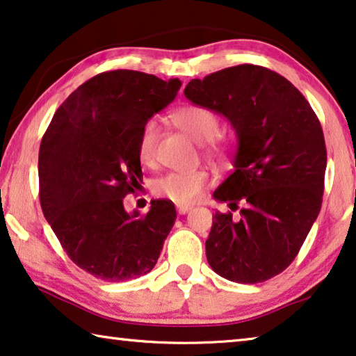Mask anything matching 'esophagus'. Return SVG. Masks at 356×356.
Here are the masks:
<instances>
[{
    "instance_id": "obj_1",
    "label": "esophagus",
    "mask_w": 356,
    "mask_h": 356,
    "mask_svg": "<svg viewBox=\"0 0 356 356\" xmlns=\"http://www.w3.org/2000/svg\"><path fill=\"white\" fill-rule=\"evenodd\" d=\"M188 211H191V206L188 204H177V212L180 216H184V213H187Z\"/></svg>"
}]
</instances>
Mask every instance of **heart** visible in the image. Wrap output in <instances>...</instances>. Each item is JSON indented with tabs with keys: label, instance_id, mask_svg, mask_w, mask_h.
<instances>
[{
	"label": "heart",
	"instance_id": "b5f03b06",
	"mask_svg": "<svg viewBox=\"0 0 356 356\" xmlns=\"http://www.w3.org/2000/svg\"><path fill=\"white\" fill-rule=\"evenodd\" d=\"M172 120L188 136L198 143H204L209 155L218 158L225 155V145L216 139L220 133V120L216 112L202 106L187 104L174 112ZM158 138L160 125L155 118H152L140 129L138 140V158L144 166H152L155 163ZM207 184L209 174L206 169L172 171L155 180L154 191L161 198H168L177 204H191L200 198Z\"/></svg>",
	"mask_w": 356,
	"mask_h": 356
}]
</instances>
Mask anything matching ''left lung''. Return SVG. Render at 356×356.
<instances>
[{
  "instance_id": "left-lung-1",
  "label": "left lung",
  "mask_w": 356,
  "mask_h": 356,
  "mask_svg": "<svg viewBox=\"0 0 356 356\" xmlns=\"http://www.w3.org/2000/svg\"><path fill=\"white\" fill-rule=\"evenodd\" d=\"M196 106L227 117L238 136L234 169L213 191L241 217L216 212L206 257L218 275L259 284L296 258L321 207L326 145L307 99L284 76L239 65L193 79Z\"/></svg>"
}]
</instances>
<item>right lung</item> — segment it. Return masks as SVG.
<instances>
[{
  "mask_svg": "<svg viewBox=\"0 0 356 356\" xmlns=\"http://www.w3.org/2000/svg\"><path fill=\"white\" fill-rule=\"evenodd\" d=\"M182 82L139 71L88 79L56 109L39 147V200L61 247L101 280L125 282L150 273L176 209L150 202L128 213L123 198L143 182L140 129L176 98Z\"/></svg>",
  "mask_w": 356,
  "mask_h": 356,
  "instance_id": "add662e5",
  "label": "right lung"
}]
</instances>
